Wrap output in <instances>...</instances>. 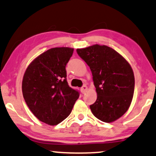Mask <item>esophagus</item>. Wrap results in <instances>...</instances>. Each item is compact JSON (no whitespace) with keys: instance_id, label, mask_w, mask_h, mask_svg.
<instances>
[{"instance_id":"obj_1","label":"esophagus","mask_w":156,"mask_h":156,"mask_svg":"<svg viewBox=\"0 0 156 156\" xmlns=\"http://www.w3.org/2000/svg\"><path fill=\"white\" fill-rule=\"evenodd\" d=\"M87 90H88V87H87L86 86H83L81 88H80V90H81V92L83 93H86V91H87Z\"/></svg>"}]
</instances>
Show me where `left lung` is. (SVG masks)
<instances>
[{"mask_svg": "<svg viewBox=\"0 0 156 156\" xmlns=\"http://www.w3.org/2000/svg\"><path fill=\"white\" fill-rule=\"evenodd\" d=\"M90 68L97 99L90 105L92 113L105 123L121 117L133 96L135 78L128 62L107 45L98 44L76 50Z\"/></svg>", "mask_w": 156, "mask_h": 156, "instance_id": "obj_1", "label": "left lung"}]
</instances>
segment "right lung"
Segmentation results:
<instances>
[{
  "mask_svg": "<svg viewBox=\"0 0 156 156\" xmlns=\"http://www.w3.org/2000/svg\"><path fill=\"white\" fill-rule=\"evenodd\" d=\"M68 47L48 50L28 66L22 82L23 95L36 117L57 125L71 113L79 92L68 86L66 66L73 53Z\"/></svg>",
  "mask_w": 156,
  "mask_h": 156,
  "instance_id": "obj_1",
  "label": "right lung"
}]
</instances>
